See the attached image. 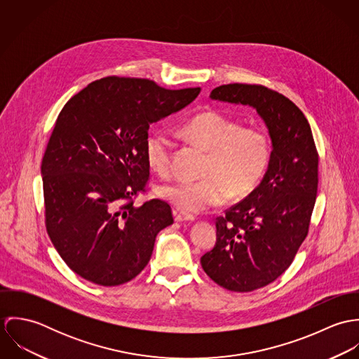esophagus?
Returning <instances> with one entry per match:
<instances>
[{
	"mask_svg": "<svg viewBox=\"0 0 359 359\" xmlns=\"http://www.w3.org/2000/svg\"><path fill=\"white\" fill-rule=\"evenodd\" d=\"M174 219L177 222H182V221H194L195 217L192 214L184 212V211H174Z\"/></svg>",
	"mask_w": 359,
	"mask_h": 359,
	"instance_id": "obj_1",
	"label": "esophagus"
}]
</instances>
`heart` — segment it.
<instances>
[{
  "instance_id": "b5f03b06",
  "label": "heart",
  "mask_w": 359,
  "mask_h": 359,
  "mask_svg": "<svg viewBox=\"0 0 359 359\" xmlns=\"http://www.w3.org/2000/svg\"><path fill=\"white\" fill-rule=\"evenodd\" d=\"M182 134L207 152L203 177L177 181L158 189V195L185 212H201L222 205L229 195L243 198L261 182L272 156V140L261 126H242L219 111L205 110L181 127ZM174 144L167 133L151 131L144 142L147 164L156 174L172 172Z\"/></svg>"
}]
</instances>
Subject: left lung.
Listing matches in <instances>:
<instances>
[{
	"label": "left lung",
	"mask_w": 359,
	"mask_h": 359,
	"mask_svg": "<svg viewBox=\"0 0 359 359\" xmlns=\"http://www.w3.org/2000/svg\"><path fill=\"white\" fill-rule=\"evenodd\" d=\"M211 100L256 107L272 140L268 171L242 202L215 218L217 242L201 258L205 273L231 292L272 283L307 238L318 191V151L304 113L259 84H224Z\"/></svg>",
	"instance_id": "1"
}]
</instances>
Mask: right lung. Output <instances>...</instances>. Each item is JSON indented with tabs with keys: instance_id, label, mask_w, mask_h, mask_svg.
I'll return each mask as SVG.
<instances>
[{
	"instance_id": "add662e5",
	"label": "right lung",
	"mask_w": 359,
	"mask_h": 359,
	"mask_svg": "<svg viewBox=\"0 0 359 359\" xmlns=\"http://www.w3.org/2000/svg\"><path fill=\"white\" fill-rule=\"evenodd\" d=\"M199 87L165 90L148 79L93 81L60 110L41 163L46 226L56 252L101 286L134 279L156 235L174 222L167 202L134 205L147 192L149 126L192 102Z\"/></svg>"
}]
</instances>
